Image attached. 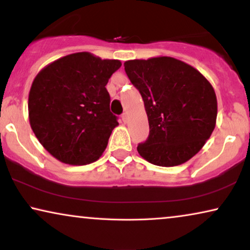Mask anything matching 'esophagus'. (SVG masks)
Returning <instances> with one entry per match:
<instances>
[{
	"instance_id": "obj_1",
	"label": "esophagus",
	"mask_w": 250,
	"mask_h": 250,
	"mask_svg": "<svg viewBox=\"0 0 250 250\" xmlns=\"http://www.w3.org/2000/svg\"><path fill=\"white\" fill-rule=\"evenodd\" d=\"M122 119H123V122H124V123H126V121H127V115H126L125 112L122 115Z\"/></svg>"
}]
</instances>
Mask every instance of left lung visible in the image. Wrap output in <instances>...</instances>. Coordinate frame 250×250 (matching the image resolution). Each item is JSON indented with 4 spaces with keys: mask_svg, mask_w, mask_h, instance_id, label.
Returning a JSON list of instances; mask_svg holds the SVG:
<instances>
[{
    "mask_svg": "<svg viewBox=\"0 0 250 250\" xmlns=\"http://www.w3.org/2000/svg\"><path fill=\"white\" fill-rule=\"evenodd\" d=\"M124 67L148 115L150 132L146 141L139 143L140 156L163 167L192 158L216 124L211 84L196 68L170 57L128 60Z\"/></svg>",
    "mask_w": 250,
    "mask_h": 250,
    "instance_id": "8db88e82",
    "label": "left lung"
}]
</instances>
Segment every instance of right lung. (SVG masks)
Segmentation results:
<instances>
[{
  "label": "right lung",
  "mask_w": 250,
  "mask_h": 250,
  "mask_svg": "<svg viewBox=\"0 0 250 250\" xmlns=\"http://www.w3.org/2000/svg\"><path fill=\"white\" fill-rule=\"evenodd\" d=\"M121 66L119 60L78 52L37 74L28 97L30 127L54 158L69 165L100 158L118 125L105 85Z\"/></svg>",
  "instance_id": "add662e5"
}]
</instances>
